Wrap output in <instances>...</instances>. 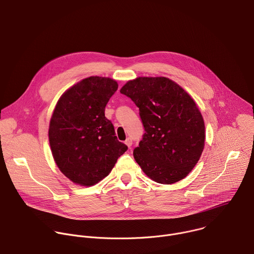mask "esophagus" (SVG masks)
Returning <instances> with one entry per match:
<instances>
[{"mask_svg": "<svg viewBox=\"0 0 254 254\" xmlns=\"http://www.w3.org/2000/svg\"><path fill=\"white\" fill-rule=\"evenodd\" d=\"M125 142H126V144H127V147H128V148L130 149V147H131V144H132V139H131L130 137H127V138L126 139V141H125Z\"/></svg>", "mask_w": 254, "mask_h": 254, "instance_id": "34e87169", "label": "esophagus"}]
</instances>
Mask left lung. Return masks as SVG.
Listing matches in <instances>:
<instances>
[{
	"instance_id": "left-lung-1",
	"label": "left lung",
	"mask_w": 254,
	"mask_h": 254,
	"mask_svg": "<svg viewBox=\"0 0 254 254\" xmlns=\"http://www.w3.org/2000/svg\"><path fill=\"white\" fill-rule=\"evenodd\" d=\"M121 93L139 110L144 128L133 158L143 173L160 184L184 179L204 149L205 126L191 96L166 77H138Z\"/></svg>"
}]
</instances>
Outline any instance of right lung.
I'll return each mask as SVG.
<instances>
[{
  "label": "right lung",
  "mask_w": 254,
  "mask_h": 254,
  "mask_svg": "<svg viewBox=\"0 0 254 254\" xmlns=\"http://www.w3.org/2000/svg\"><path fill=\"white\" fill-rule=\"evenodd\" d=\"M116 80L90 76L63 93L49 126V142L59 170L75 184L92 186L105 178L127 150L118 140L105 106Z\"/></svg>",
  "instance_id": "add662e5"
}]
</instances>
